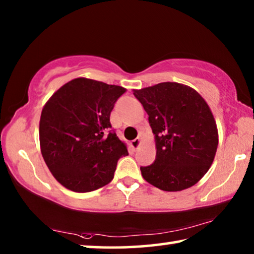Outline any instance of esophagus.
I'll return each instance as SVG.
<instances>
[{"mask_svg":"<svg viewBox=\"0 0 254 254\" xmlns=\"http://www.w3.org/2000/svg\"><path fill=\"white\" fill-rule=\"evenodd\" d=\"M140 144H141V137H136V139L131 141V147L133 150H136L140 147Z\"/></svg>","mask_w":254,"mask_h":254,"instance_id":"obj_1","label":"esophagus"}]
</instances>
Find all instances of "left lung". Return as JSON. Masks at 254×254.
Segmentation results:
<instances>
[{
    "label": "left lung",
    "instance_id": "obj_1",
    "mask_svg": "<svg viewBox=\"0 0 254 254\" xmlns=\"http://www.w3.org/2000/svg\"><path fill=\"white\" fill-rule=\"evenodd\" d=\"M149 115L156 142V160L141 167L144 180L165 191L194 186L207 173L218 145L212 111L194 88L160 83L133 89Z\"/></svg>",
    "mask_w": 254,
    "mask_h": 254
}]
</instances>
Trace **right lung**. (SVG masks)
I'll use <instances>...</instances> for the list:
<instances>
[{"label":"right lung","instance_id":"right-lung-1","mask_svg":"<svg viewBox=\"0 0 254 254\" xmlns=\"http://www.w3.org/2000/svg\"><path fill=\"white\" fill-rule=\"evenodd\" d=\"M126 88L89 78L63 85L44 106L39 123L42 157L69 190L87 192L109 184L127 144L111 130L110 115Z\"/></svg>","mask_w":254,"mask_h":254}]
</instances>
